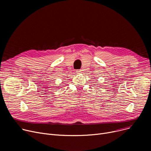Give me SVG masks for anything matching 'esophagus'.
I'll use <instances>...</instances> for the list:
<instances>
[{
    "mask_svg": "<svg viewBox=\"0 0 151 151\" xmlns=\"http://www.w3.org/2000/svg\"><path fill=\"white\" fill-rule=\"evenodd\" d=\"M81 71H82L81 70H76V72L78 73H80L81 72Z\"/></svg>",
    "mask_w": 151,
    "mask_h": 151,
    "instance_id": "obj_1",
    "label": "esophagus"
}]
</instances>
